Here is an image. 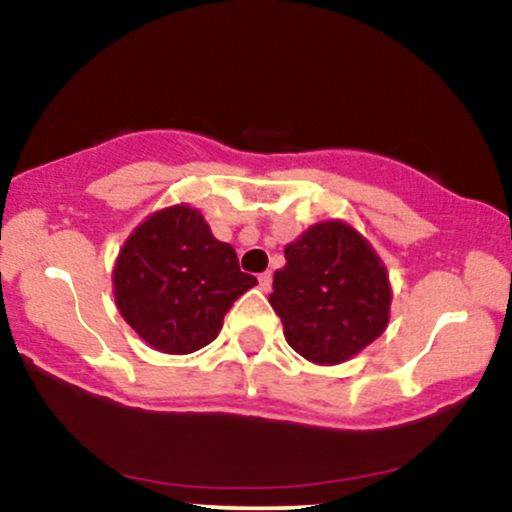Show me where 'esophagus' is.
Masks as SVG:
<instances>
[{
  "mask_svg": "<svg viewBox=\"0 0 512 512\" xmlns=\"http://www.w3.org/2000/svg\"><path fill=\"white\" fill-rule=\"evenodd\" d=\"M260 289H262V291L272 289V274H269V272L260 274Z\"/></svg>",
  "mask_w": 512,
  "mask_h": 512,
  "instance_id": "1",
  "label": "esophagus"
}]
</instances>
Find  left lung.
Returning a JSON list of instances; mask_svg holds the SVG:
<instances>
[{
	"label": "left lung",
	"mask_w": 512,
	"mask_h": 512,
	"mask_svg": "<svg viewBox=\"0 0 512 512\" xmlns=\"http://www.w3.org/2000/svg\"><path fill=\"white\" fill-rule=\"evenodd\" d=\"M269 293L286 342L315 366H339L387 330L392 286L385 262L351 223H313L284 248Z\"/></svg>",
	"instance_id": "1"
}]
</instances>
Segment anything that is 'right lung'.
Masks as SVG:
<instances>
[{
	"label": "right lung",
	"instance_id": "add662e5",
	"mask_svg": "<svg viewBox=\"0 0 512 512\" xmlns=\"http://www.w3.org/2000/svg\"><path fill=\"white\" fill-rule=\"evenodd\" d=\"M255 284L240 272L233 245L216 240L202 211L187 202L146 216L113 267L120 315L151 349L173 356L214 342L223 315Z\"/></svg>",
	"mask_w": 512,
	"mask_h": 512
}]
</instances>
